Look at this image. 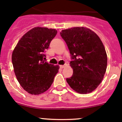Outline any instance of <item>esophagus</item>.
<instances>
[{
    "label": "esophagus",
    "instance_id": "1",
    "mask_svg": "<svg viewBox=\"0 0 122 122\" xmlns=\"http://www.w3.org/2000/svg\"><path fill=\"white\" fill-rule=\"evenodd\" d=\"M64 67H65V65H60V66H59V68H61V69H63Z\"/></svg>",
    "mask_w": 122,
    "mask_h": 122
}]
</instances>
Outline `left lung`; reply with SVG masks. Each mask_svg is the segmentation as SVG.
Returning a JSON list of instances; mask_svg holds the SVG:
<instances>
[{
	"label": "left lung",
	"instance_id": "8db88e82",
	"mask_svg": "<svg viewBox=\"0 0 122 122\" xmlns=\"http://www.w3.org/2000/svg\"><path fill=\"white\" fill-rule=\"evenodd\" d=\"M70 50L72 76L66 78L71 88L81 94L91 93L103 80L107 66V55L95 32L83 27L60 32Z\"/></svg>",
	"mask_w": 122,
	"mask_h": 122
}]
</instances>
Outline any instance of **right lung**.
I'll list each match as a JSON object with an SVG mask.
<instances>
[{
    "mask_svg": "<svg viewBox=\"0 0 122 122\" xmlns=\"http://www.w3.org/2000/svg\"><path fill=\"white\" fill-rule=\"evenodd\" d=\"M56 34V29L34 27L21 37L13 51L12 61L15 75L24 90L31 95L47 91L58 73L59 66L44 60L45 51Z\"/></svg>",
    "mask_w": 122,
    "mask_h": 122,
    "instance_id": "right-lung-1",
    "label": "right lung"
}]
</instances>
